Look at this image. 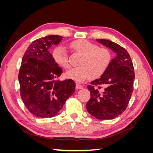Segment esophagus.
Wrapping results in <instances>:
<instances>
[{
    "label": "esophagus",
    "instance_id": "esophagus-1",
    "mask_svg": "<svg viewBox=\"0 0 153 153\" xmlns=\"http://www.w3.org/2000/svg\"><path fill=\"white\" fill-rule=\"evenodd\" d=\"M76 88L77 89H81L83 88V86L79 84H76Z\"/></svg>",
    "mask_w": 153,
    "mask_h": 153
}]
</instances>
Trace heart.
I'll use <instances>...</instances> for the list:
<instances>
[{
    "mask_svg": "<svg viewBox=\"0 0 153 153\" xmlns=\"http://www.w3.org/2000/svg\"><path fill=\"white\" fill-rule=\"evenodd\" d=\"M70 48L82 55L79 62L80 67L72 68L66 75L78 82H82L91 77L92 79L100 78L107 69L111 61L110 50L98 46L84 39L73 41L69 45ZM52 57L57 65L64 69L69 68L68 55L62 47L55 48Z\"/></svg>",
    "mask_w": 153,
    "mask_h": 153,
    "instance_id": "heart-1",
    "label": "heart"
}]
</instances>
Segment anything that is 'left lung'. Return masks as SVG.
I'll use <instances>...</instances> for the list:
<instances>
[{
	"label": "left lung",
	"mask_w": 153,
	"mask_h": 153,
	"mask_svg": "<svg viewBox=\"0 0 153 153\" xmlns=\"http://www.w3.org/2000/svg\"><path fill=\"white\" fill-rule=\"evenodd\" d=\"M96 41L112 50L116 56L103 75L87 85L91 98L87 103V110L98 119H112L127 108L133 91L135 72L126 49L112 41Z\"/></svg>",
	"instance_id": "8db88e82"
}]
</instances>
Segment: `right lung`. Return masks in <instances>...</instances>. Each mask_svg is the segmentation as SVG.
<instances>
[{
    "label": "right lung",
    "mask_w": 153,
    "mask_h": 153,
    "mask_svg": "<svg viewBox=\"0 0 153 153\" xmlns=\"http://www.w3.org/2000/svg\"><path fill=\"white\" fill-rule=\"evenodd\" d=\"M64 37L50 35L34 41L23 56L18 73L21 98L29 112L38 117H52L75 91L71 79L59 80L62 68L49 52Z\"/></svg>",
    "instance_id": "add662e5"
}]
</instances>
